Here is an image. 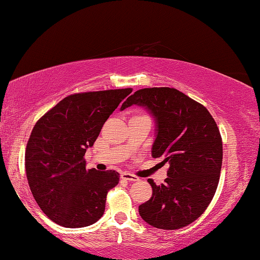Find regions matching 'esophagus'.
I'll use <instances>...</instances> for the list:
<instances>
[{
    "instance_id": "34e87169",
    "label": "esophagus",
    "mask_w": 260,
    "mask_h": 260,
    "mask_svg": "<svg viewBox=\"0 0 260 260\" xmlns=\"http://www.w3.org/2000/svg\"><path fill=\"white\" fill-rule=\"evenodd\" d=\"M120 178H121L122 180H127V181H132V182L139 181V178H138V177H135V175L131 174V173H127V172L120 173Z\"/></svg>"
}]
</instances>
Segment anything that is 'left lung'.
Here are the masks:
<instances>
[{"instance_id": "left-lung-1", "label": "left lung", "mask_w": 260, "mask_h": 260, "mask_svg": "<svg viewBox=\"0 0 260 260\" xmlns=\"http://www.w3.org/2000/svg\"><path fill=\"white\" fill-rule=\"evenodd\" d=\"M139 105L153 117V158L169 162L165 182L153 180L152 196L139 206L144 221L159 230H179L203 214L217 190L222 164V141L208 109L174 88L135 91L120 110Z\"/></svg>"}]
</instances>
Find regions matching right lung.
<instances>
[{"label":"right lung","instance_id":"1","mask_svg":"<svg viewBox=\"0 0 260 260\" xmlns=\"http://www.w3.org/2000/svg\"><path fill=\"white\" fill-rule=\"evenodd\" d=\"M132 88L70 95L49 110L30 133L25 169L34 200L48 218L68 228L102 217L116 171L86 170V150Z\"/></svg>","mask_w":260,"mask_h":260}]
</instances>
